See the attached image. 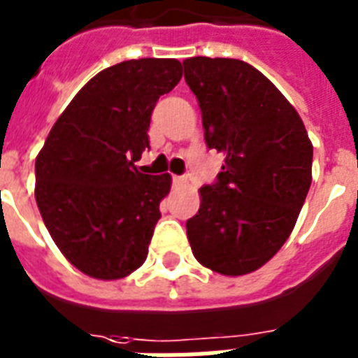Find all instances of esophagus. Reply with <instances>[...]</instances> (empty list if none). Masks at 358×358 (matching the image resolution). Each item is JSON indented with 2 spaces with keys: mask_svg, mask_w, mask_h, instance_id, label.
Segmentation results:
<instances>
[{
  "mask_svg": "<svg viewBox=\"0 0 358 358\" xmlns=\"http://www.w3.org/2000/svg\"><path fill=\"white\" fill-rule=\"evenodd\" d=\"M174 185H185L189 180H187V176H174L173 178Z\"/></svg>",
  "mask_w": 358,
  "mask_h": 358,
  "instance_id": "obj_1",
  "label": "esophagus"
}]
</instances>
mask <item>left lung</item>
Masks as SVG:
<instances>
[{"mask_svg":"<svg viewBox=\"0 0 358 358\" xmlns=\"http://www.w3.org/2000/svg\"><path fill=\"white\" fill-rule=\"evenodd\" d=\"M184 78L199 100L204 139L224 154L215 185L185 223L202 266L227 277L260 269L289 238L312 184L305 124L260 70L239 59L189 57Z\"/></svg>","mask_w":358,"mask_h":358,"instance_id":"1","label":"left lung"}]
</instances>
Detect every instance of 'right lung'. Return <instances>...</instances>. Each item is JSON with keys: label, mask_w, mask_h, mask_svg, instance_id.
Segmentation results:
<instances>
[{"label": "right lung", "mask_w": 358, "mask_h": 358, "mask_svg": "<svg viewBox=\"0 0 358 358\" xmlns=\"http://www.w3.org/2000/svg\"><path fill=\"white\" fill-rule=\"evenodd\" d=\"M182 80L176 59H129L72 98L35 162V199L63 256L92 278L117 280L146 260L171 174H143L157 98Z\"/></svg>", "instance_id": "obj_1"}]
</instances>
